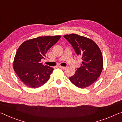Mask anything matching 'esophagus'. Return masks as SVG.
<instances>
[{
    "label": "esophagus",
    "mask_w": 122,
    "mask_h": 122,
    "mask_svg": "<svg viewBox=\"0 0 122 122\" xmlns=\"http://www.w3.org/2000/svg\"><path fill=\"white\" fill-rule=\"evenodd\" d=\"M59 68H60L63 69H65L66 68V67H63V66H59Z\"/></svg>",
    "instance_id": "obj_1"
}]
</instances>
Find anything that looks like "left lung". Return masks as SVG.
<instances>
[{
	"mask_svg": "<svg viewBox=\"0 0 122 122\" xmlns=\"http://www.w3.org/2000/svg\"><path fill=\"white\" fill-rule=\"evenodd\" d=\"M63 37L82 60L80 67L69 77L70 81L80 88L87 87L96 81L102 71L103 60L100 49L95 42L86 37L75 34Z\"/></svg>",
	"mask_w": 122,
	"mask_h": 122,
	"instance_id": "left-lung-1",
	"label": "left lung"
}]
</instances>
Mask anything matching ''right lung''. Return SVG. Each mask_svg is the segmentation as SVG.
Wrapping results in <instances>:
<instances>
[{"mask_svg": "<svg viewBox=\"0 0 122 122\" xmlns=\"http://www.w3.org/2000/svg\"><path fill=\"white\" fill-rule=\"evenodd\" d=\"M61 36H41L27 40L20 45L14 59L13 68L23 83L37 88L48 81L54 69L42 65L47 51L59 41Z\"/></svg>", "mask_w": 122, "mask_h": 122, "instance_id": "1", "label": "right lung"}]
</instances>
